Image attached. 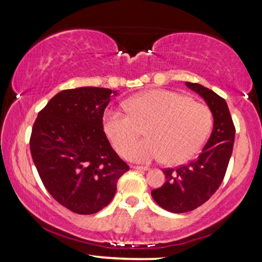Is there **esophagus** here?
Segmentation results:
<instances>
[{"instance_id": "34e87169", "label": "esophagus", "mask_w": 262, "mask_h": 262, "mask_svg": "<svg viewBox=\"0 0 262 262\" xmlns=\"http://www.w3.org/2000/svg\"><path fill=\"white\" fill-rule=\"evenodd\" d=\"M134 170H139V171H148L149 167L148 166H133Z\"/></svg>"}]
</instances>
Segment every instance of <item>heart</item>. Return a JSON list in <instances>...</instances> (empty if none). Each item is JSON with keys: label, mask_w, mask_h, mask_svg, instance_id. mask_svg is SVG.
Wrapping results in <instances>:
<instances>
[{"label": "heart", "mask_w": 262, "mask_h": 262, "mask_svg": "<svg viewBox=\"0 0 262 262\" xmlns=\"http://www.w3.org/2000/svg\"><path fill=\"white\" fill-rule=\"evenodd\" d=\"M125 107L129 114L108 110L102 125L114 149L137 162L164 158L167 164H182L200 151L212 128V112L206 104L169 90L143 92ZM145 125L148 138L135 144L139 128Z\"/></svg>", "instance_id": "1"}]
</instances>
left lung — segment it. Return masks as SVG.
Segmentation results:
<instances>
[{
  "label": "left lung",
  "instance_id": "obj_1",
  "mask_svg": "<svg viewBox=\"0 0 262 262\" xmlns=\"http://www.w3.org/2000/svg\"><path fill=\"white\" fill-rule=\"evenodd\" d=\"M186 86L207 103L213 116V129L198 158L175 170H164L166 181L151 191L155 202L171 213L196 209L214 194L224 179L235 138L225 100L200 83L186 82Z\"/></svg>",
  "mask_w": 262,
  "mask_h": 262
}]
</instances>
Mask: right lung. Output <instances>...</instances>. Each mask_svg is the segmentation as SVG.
<instances>
[{
  "label": "right lung",
  "mask_w": 262,
  "mask_h": 262,
  "mask_svg": "<svg viewBox=\"0 0 262 262\" xmlns=\"http://www.w3.org/2000/svg\"><path fill=\"white\" fill-rule=\"evenodd\" d=\"M118 91L79 87L56 93L32 129L31 152L45 188L77 214L108 206L129 166L111 146L102 117Z\"/></svg>",
  "instance_id": "1"
}]
</instances>
